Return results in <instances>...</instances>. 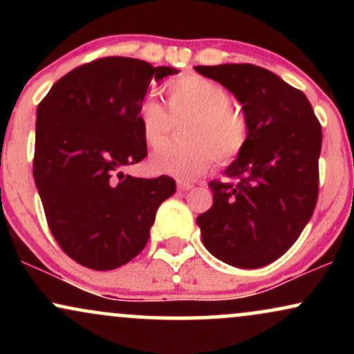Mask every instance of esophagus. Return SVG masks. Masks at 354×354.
Wrapping results in <instances>:
<instances>
[{"label": "esophagus", "mask_w": 354, "mask_h": 354, "mask_svg": "<svg viewBox=\"0 0 354 354\" xmlns=\"http://www.w3.org/2000/svg\"><path fill=\"white\" fill-rule=\"evenodd\" d=\"M191 188H193V183L183 181V180L178 181V189H180V191H188Z\"/></svg>", "instance_id": "1"}]
</instances>
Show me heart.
Here are the masks:
<instances>
[{
    "mask_svg": "<svg viewBox=\"0 0 354 354\" xmlns=\"http://www.w3.org/2000/svg\"><path fill=\"white\" fill-rule=\"evenodd\" d=\"M168 113L154 100L140 106V126L149 148H158L168 140L174 123L185 121L181 138L185 141L166 145L153 153L149 166L154 173L169 174L180 180H194L213 163L236 158L248 141V121L231 108V96L214 81L198 75H185L165 88Z\"/></svg>",
    "mask_w": 354,
    "mask_h": 354,
    "instance_id": "heart-1",
    "label": "heart"
}]
</instances>
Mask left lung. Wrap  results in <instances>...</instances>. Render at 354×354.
<instances>
[{
    "mask_svg": "<svg viewBox=\"0 0 354 354\" xmlns=\"http://www.w3.org/2000/svg\"><path fill=\"white\" fill-rule=\"evenodd\" d=\"M239 101L248 141L211 181L213 206L198 216L203 245L236 268H261L293 246L318 200L321 126L303 91L254 64L194 66Z\"/></svg>",
    "mask_w": 354,
    "mask_h": 354,
    "instance_id": "left-lung-1",
    "label": "left lung"
}]
</instances>
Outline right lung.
I'll return each instance as SVG.
<instances>
[{
  "mask_svg": "<svg viewBox=\"0 0 354 354\" xmlns=\"http://www.w3.org/2000/svg\"><path fill=\"white\" fill-rule=\"evenodd\" d=\"M176 73L136 58H101L56 81L36 109V188L53 236L80 265L109 271L131 261L176 191L169 176L123 173L148 154L140 106L149 83Z\"/></svg>",
  "mask_w": 354,
  "mask_h": 354,
  "instance_id": "obj_1",
  "label": "right lung"
}]
</instances>
